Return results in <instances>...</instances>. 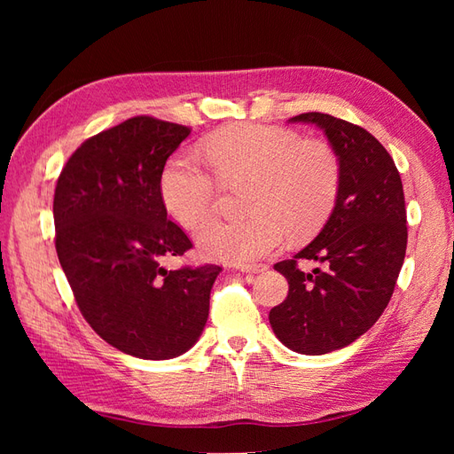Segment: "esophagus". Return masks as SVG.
I'll list each match as a JSON object with an SVG mask.
<instances>
[{
    "instance_id": "obj_1",
    "label": "esophagus",
    "mask_w": 454,
    "mask_h": 454,
    "mask_svg": "<svg viewBox=\"0 0 454 454\" xmlns=\"http://www.w3.org/2000/svg\"><path fill=\"white\" fill-rule=\"evenodd\" d=\"M239 269L246 274H257V272L267 270V265H263V263H252V265L250 263H240Z\"/></svg>"
}]
</instances>
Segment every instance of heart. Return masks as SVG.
Here are the masks:
<instances>
[{"label": "heart", "instance_id": "heart-1", "mask_svg": "<svg viewBox=\"0 0 454 454\" xmlns=\"http://www.w3.org/2000/svg\"><path fill=\"white\" fill-rule=\"evenodd\" d=\"M206 153L223 184H252L248 222H212L197 237L204 255L257 261L277 252L284 231L307 239L332 214L339 191V160L324 142L265 125L215 134ZM160 200L177 225L197 229L215 208L217 184L191 155L172 157L160 174Z\"/></svg>", "mask_w": 454, "mask_h": 454}]
</instances>
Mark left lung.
<instances>
[{
    "label": "left lung",
    "mask_w": 454,
    "mask_h": 454,
    "mask_svg": "<svg viewBox=\"0 0 454 454\" xmlns=\"http://www.w3.org/2000/svg\"><path fill=\"white\" fill-rule=\"evenodd\" d=\"M290 122L324 130L339 160V191L318 237L274 265L290 292L269 322L290 350L320 356L348 347L387 309L407 248L405 199L392 157L365 129L318 112ZM299 258L323 269L303 273Z\"/></svg>",
    "instance_id": "1"
}]
</instances>
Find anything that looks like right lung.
<instances>
[{
  "mask_svg": "<svg viewBox=\"0 0 454 454\" xmlns=\"http://www.w3.org/2000/svg\"><path fill=\"white\" fill-rule=\"evenodd\" d=\"M189 134L168 121L127 119L81 144L54 189V244L81 314L106 342L142 360H170L195 345L222 272L162 265L193 248L160 200L164 164Z\"/></svg>",
  "mask_w": 454,
  "mask_h": 454,
  "instance_id": "right-lung-1",
  "label": "right lung"
}]
</instances>
